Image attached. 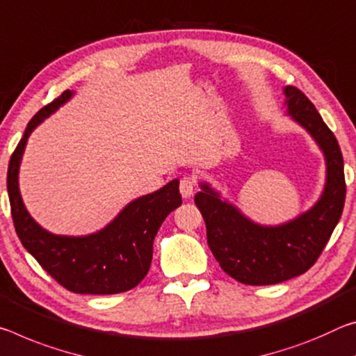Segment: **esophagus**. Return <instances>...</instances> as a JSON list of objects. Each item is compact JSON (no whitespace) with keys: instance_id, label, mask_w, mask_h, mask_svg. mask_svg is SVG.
<instances>
[{"instance_id":"obj_1","label":"esophagus","mask_w":356,"mask_h":356,"mask_svg":"<svg viewBox=\"0 0 356 356\" xmlns=\"http://www.w3.org/2000/svg\"><path fill=\"white\" fill-rule=\"evenodd\" d=\"M195 179L191 178V177H184L181 178V181H179V192H181V195L184 199H189V197L194 194L195 191Z\"/></svg>"}]
</instances>
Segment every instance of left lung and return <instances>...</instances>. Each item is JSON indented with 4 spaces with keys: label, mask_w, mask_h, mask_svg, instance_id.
<instances>
[{
    "label": "left lung",
    "mask_w": 356,
    "mask_h": 356,
    "mask_svg": "<svg viewBox=\"0 0 356 356\" xmlns=\"http://www.w3.org/2000/svg\"><path fill=\"white\" fill-rule=\"evenodd\" d=\"M284 95L287 115L311 134L325 156L326 181L314 207L281 225H260L208 183H200L194 197L214 259L227 275L248 285L279 284L309 270L339 222L346 202L343 159L334 134L305 92L285 86Z\"/></svg>",
    "instance_id": "1"
}]
</instances>
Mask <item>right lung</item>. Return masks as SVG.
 I'll use <instances>...</instances> for the list:
<instances>
[{
  "instance_id": "1",
  "label": "right lung",
  "mask_w": 356,
  "mask_h": 356,
  "mask_svg": "<svg viewBox=\"0 0 356 356\" xmlns=\"http://www.w3.org/2000/svg\"><path fill=\"white\" fill-rule=\"evenodd\" d=\"M72 96L74 91L67 90L40 108L10 156L8 194L15 232L23 248L64 289L85 295L127 292L147 276L156 233L168 214L181 205L179 179H172L159 191L127 203L112 222L91 235H54L42 229L28 213L20 195L19 170L23 151L31 132Z\"/></svg>"
}]
</instances>
